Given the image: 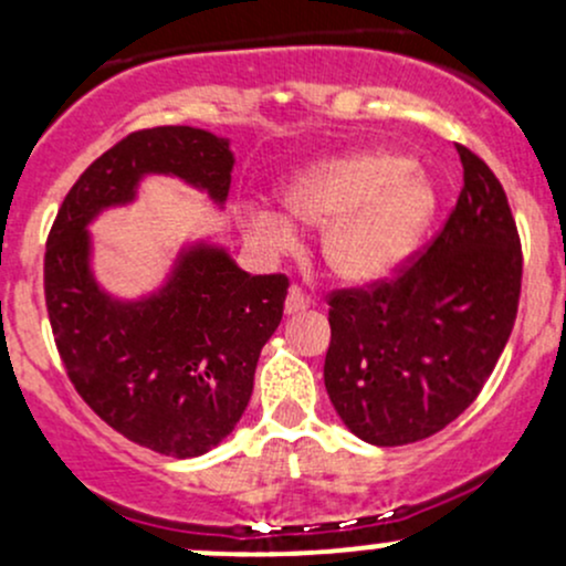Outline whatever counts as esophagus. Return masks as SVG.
<instances>
[{"mask_svg":"<svg viewBox=\"0 0 566 566\" xmlns=\"http://www.w3.org/2000/svg\"><path fill=\"white\" fill-rule=\"evenodd\" d=\"M312 306V297L303 295L301 287H290L287 301H284V314H301Z\"/></svg>","mask_w":566,"mask_h":566,"instance_id":"34e87169","label":"esophagus"}]
</instances>
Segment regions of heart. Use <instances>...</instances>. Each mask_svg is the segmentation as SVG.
Segmentation results:
<instances>
[{
  "mask_svg": "<svg viewBox=\"0 0 566 566\" xmlns=\"http://www.w3.org/2000/svg\"><path fill=\"white\" fill-rule=\"evenodd\" d=\"M282 201L296 222L325 228L322 263L338 282L374 284L416 250L438 198L424 171L402 155L357 153L301 171L284 185ZM289 218L258 203L244 214L247 233L260 250L290 252L297 226Z\"/></svg>",
  "mask_w": 566,
  "mask_h": 566,
  "instance_id": "1",
  "label": "heart"
}]
</instances>
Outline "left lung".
Masks as SVG:
<instances>
[{"label":"left lung","instance_id":"obj_1","mask_svg":"<svg viewBox=\"0 0 566 566\" xmlns=\"http://www.w3.org/2000/svg\"><path fill=\"white\" fill-rule=\"evenodd\" d=\"M464 185L438 239L392 282L331 297L325 389L370 446L457 419L492 376L521 295V241L494 171L459 145Z\"/></svg>","mask_w":566,"mask_h":566}]
</instances>
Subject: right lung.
<instances>
[{
  "mask_svg": "<svg viewBox=\"0 0 566 566\" xmlns=\"http://www.w3.org/2000/svg\"><path fill=\"white\" fill-rule=\"evenodd\" d=\"M231 139L192 126L128 134L72 185L48 235L45 303L80 397L134 443L190 459L220 446L252 397L260 349L282 322L287 276H252L226 247L188 241L153 293L117 297L93 273L98 214L145 177L182 179L226 207Z\"/></svg>",
  "mask_w": 566,
  "mask_h": 566,
  "instance_id": "1",
  "label": "right lung"
}]
</instances>
